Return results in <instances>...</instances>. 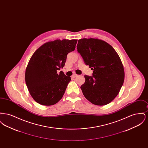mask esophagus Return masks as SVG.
<instances>
[{
    "label": "esophagus",
    "instance_id": "34e87169",
    "mask_svg": "<svg viewBox=\"0 0 148 148\" xmlns=\"http://www.w3.org/2000/svg\"><path fill=\"white\" fill-rule=\"evenodd\" d=\"M77 74H73V75H72V77H73V78H75V77H77Z\"/></svg>",
    "mask_w": 148,
    "mask_h": 148
}]
</instances>
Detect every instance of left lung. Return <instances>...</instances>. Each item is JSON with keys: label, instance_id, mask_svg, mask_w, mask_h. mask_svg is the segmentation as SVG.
I'll return each mask as SVG.
<instances>
[{"label": "left lung", "instance_id": "8db88e82", "mask_svg": "<svg viewBox=\"0 0 148 148\" xmlns=\"http://www.w3.org/2000/svg\"><path fill=\"white\" fill-rule=\"evenodd\" d=\"M77 51L86 65L93 71L92 76L85 75L80 86L85 98L97 106H105L119 94L124 80V69L119 55L104 40L95 38L78 40Z\"/></svg>", "mask_w": 148, "mask_h": 148}]
</instances>
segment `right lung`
Returning <instances> with one entry per match:
<instances>
[{
	"label": "right lung",
	"mask_w": 148,
	"mask_h": 148,
	"mask_svg": "<svg viewBox=\"0 0 148 148\" xmlns=\"http://www.w3.org/2000/svg\"><path fill=\"white\" fill-rule=\"evenodd\" d=\"M77 39H56L43 44L29 61L25 79L29 92L38 103L49 106L63 98L71 77L63 71L67 54L75 49Z\"/></svg>",
	"instance_id": "1"
}]
</instances>
